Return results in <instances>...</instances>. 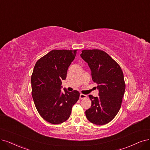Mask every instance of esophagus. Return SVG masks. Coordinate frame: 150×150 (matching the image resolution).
Wrapping results in <instances>:
<instances>
[{"label":"esophagus","instance_id":"obj_1","mask_svg":"<svg viewBox=\"0 0 150 150\" xmlns=\"http://www.w3.org/2000/svg\"><path fill=\"white\" fill-rule=\"evenodd\" d=\"M87 98V96L85 95H83V94H80V99H85Z\"/></svg>","mask_w":150,"mask_h":150}]
</instances>
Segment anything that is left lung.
<instances>
[{
    "mask_svg": "<svg viewBox=\"0 0 150 150\" xmlns=\"http://www.w3.org/2000/svg\"><path fill=\"white\" fill-rule=\"evenodd\" d=\"M80 56L91 71L92 80L98 85L99 96L89 95L91 108L86 110L87 119L96 125L111 121L121 107L125 90L123 71L109 54L101 50H83Z\"/></svg>",
    "mask_w": 150,
    "mask_h": 150,
    "instance_id": "obj_1",
    "label": "left lung"
}]
</instances>
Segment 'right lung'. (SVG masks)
<instances>
[{
	"label": "right lung",
	"instance_id": "obj_1",
	"mask_svg": "<svg viewBox=\"0 0 150 150\" xmlns=\"http://www.w3.org/2000/svg\"><path fill=\"white\" fill-rule=\"evenodd\" d=\"M77 50H52L39 59L31 78L32 96L36 108L48 122L59 124L67 120L71 108L79 100L80 93L61 92L69 67Z\"/></svg>",
	"mask_w": 150,
	"mask_h": 150
}]
</instances>
